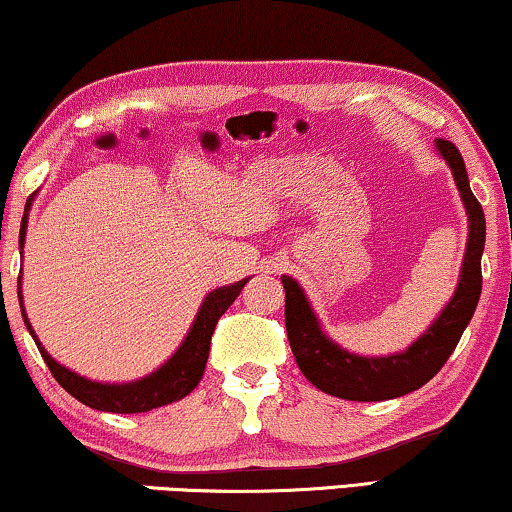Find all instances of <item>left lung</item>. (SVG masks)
I'll list each match as a JSON object with an SVG mask.
<instances>
[{
  "instance_id": "8db88e82",
  "label": "left lung",
  "mask_w": 512,
  "mask_h": 512,
  "mask_svg": "<svg viewBox=\"0 0 512 512\" xmlns=\"http://www.w3.org/2000/svg\"><path fill=\"white\" fill-rule=\"evenodd\" d=\"M438 153L450 164L464 206L469 211V246L462 264L455 297L434 325L427 329L406 352L392 357H357L338 348L322 334L311 306L292 278L283 276L285 287V327L290 348L299 369L318 390L331 397L348 401H385L427 385L443 364L448 362L452 350L457 348L466 325H469L482 290L480 259L485 248V213L480 201L473 197L469 176L455 143L438 139Z\"/></svg>"
}]
</instances>
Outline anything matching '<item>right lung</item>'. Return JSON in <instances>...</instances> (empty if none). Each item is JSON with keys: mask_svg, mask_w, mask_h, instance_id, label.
<instances>
[{"mask_svg": "<svg viewBox=\"0 0 512 512\" xmlns=\"http://www.w3.org/2000/svg\"><path fill=\"white\" fill-rule=\"evenodd\" d=\"M30 204H32V197L27 199V208H30ZM25 227H27V215L23 218V222H20V248H23V241H25ZM246 283L248 280H241V283L220 287V290L208 294L204 304L199 308L197 320H194L190 334H187L181 348L176 350V355L171 357L162 369L150 373L148 378L136 380V383H129V385L92 383V380L81 378L76 376L74 371L64 369V366L57 364L55 359L43 350L39 338L34 336L32 325L27 322L25 311H23V320L27 329H30L34 343H37L43 362H46L50 373H53V378L71 394V397L90 408L106 410V413H146V410L167 406V403H174L178 399L187 397V394L197 387L201 376H204L215 325H218V320L225 315L227 308L234 304V299L239 297ZM18 299H23L20 297V285H18Z\"/></svg>", "mask_w": 512, "mask_h": 512, "instance_id": "1", "label": "right lung"}]
</instances>
